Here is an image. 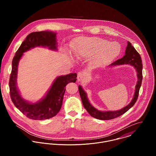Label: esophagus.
Masks as SVG:
<instances>
[{
	"instance_id": "obj_1",
	"label": "esophagus",
	"mask_w": 156,
	"mask_h": 156,
	"mask_svg": "<svg viewBox=\"0 0 156 156\" xmlns=\"http://www.w3.org/2000/svg\"><path fill=\"white\" fill-rule=\"evenodd\" d=\"M83 77H84L83 72L81 71V72H79V73L77 74V80H78V82L82 81V80L83 79Z\"/></svg>"
}]
</instances>
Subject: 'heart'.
Masks as SVG:
<instances>
[{"label":"heart","instance_id":"obj_1","mask_svg":"<svg viewBox=\"0 0 156 156\" xmlns=\"http://www.w3.org/2000/svg\"><path fill=\"white\" fill-rule=\"evenodd\" d=\"M71 50L75 56L79 59L93 56L91 65L98 67L104 66L116 59L120 53L121 47L116 43H110L101 38L82 37L73 40Z\"/></svg>","mask_w":156,"mask_h":156}]
</instances>
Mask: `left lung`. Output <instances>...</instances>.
I'll return each instance as SVG.
<instances>
[{"label": "left lung", "mask_w": 156, "mask_h": 156, "mask_svg": "<svg viewBox=\"0 0 156 156\" xmlns=\"http://www.w3.org/2000/svg\"><path fill=\"white\" fill-rule=\"evenodd\" d=\"M124 64L130 65L134 68L136 71L137 81L135 87V92L133 98L131 102L122 109L114 111H101L94 108L89 102L87 97V94L80 85H79V91L82 99V101L84 108L89 113V115L98 119L109 120L117 118L124 113L128 111L135 104L139 95V91L140 88L142 80V64L141 58L137 51L135 50L133 46L130 42H127V45L126 48L125 55L123 58L118 59L115 62L112 63L109 67H115L116 66H121Z\"/></svg>", "instance_id": "left-lung-1"}]
</instances>
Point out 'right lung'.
I'll use <instances>...</instances> for the list:
<instances>
[{
    "mask_svg": "<svg viewBox=\"0 0 156 156\" xmlns=\"http://www.w3.org/2000/svg\"><path fill=\"white\" fill-rule=\"evenodd\" d=\"M37 47L58 50L56 33L48 30L34 32L26 37L12 59L9 85L11 98L15 106L30 119L43 120L56 116L59 112L62 105L65 87L70 82H76L77 74L70 73L57 77L44 97L35 103L24 100L17 86L18 66L23 53Z\"/></svg>",
    "mask_w": 156,
    "mask_h": 156,
    "instance_id": "obj_1",
    "label": "right lung"
}]
</instances>
